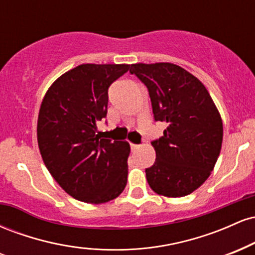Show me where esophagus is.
Returning a JSON list of instances; mask_svg holds the SVG:
<instances>
[{"label":"esophagus","mask_w":255,"mask_h":255,"mask_svg":"<svg viewBox=\"0 0 255 255\" xmlns=\"http://www.w3.org/2000/svg\"><path fill=\"white\" fill-rule=\"evenodd\" d=\"M140 145H136V144H131L130 142V148L131 150H136V148H139Z\"/></svg>","instance_id":"esophagus-1"}]
</instances>
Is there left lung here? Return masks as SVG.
I'll use <instances>...</instances> for the list:
<instances>
[{
	"instance_id": "obj_1",
	"label": "left lung",
	"mask_w": 255,
	"mask_h": 255,
	"mask_svg": "<svg viewBox=\"0 0 255 255\" xmlns=\"http://www.w3.org/2000/svg\"><path fill=\"white\" fill-rule=\"evenodd\" d=\"M129 72L147 87L154 120L168 125L152 141L156 162L145 170L147 182L163 197L191 194L209 178L221 153V114L204 84L177 64L134 63Z\"/></svg>"
}]
</instances>
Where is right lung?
I'll return each mask as SVG.
<instances>
[{
	"mask_svg": "<svg viewBox=\"0 0 255 255\" xmlns=\"http://www.w3.org/2000/svg\"><path fill=\"white\" fill-rule=\"evenodd\" d=\"M129 67L80 64L57 78L40 104L37 140L43 162L77 200L108 203L127 184L129 144L103 139L97 124L107 116L108 89Z\"/></svg>",
	"mask_w": 255,
	"mask_h": 255,
	"instance_id": "obj_1",
	"label": "right lung"
}]
</instances>
